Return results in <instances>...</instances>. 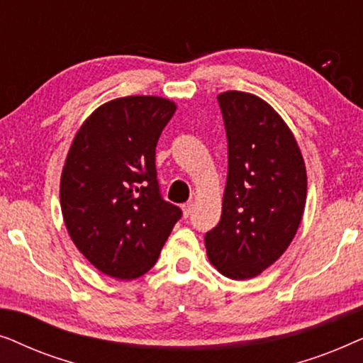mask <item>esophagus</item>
<instances>
[{
  "label": "esophagus",
  "instance_id": "obj_1",
  "mask_svg": "<svg viewBox=\"0 0 363 363\" xmlns=\"http://www.w3.org/2000/svg\"><path fill=\"white\" fill-rule=\"evenodd\" d=\"M182 210H183V216L185 218H188L191 215V210H193V203L190 201V203H185V205L182 206Z\"/></svg>",
  "mask_w": 363,
  "mask_h": 363
}]
</instances>
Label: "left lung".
I'll return each mask as SVG.
<instances>
[{"mask_svg": "<svg viewBox=\"0 0 363 363\" xmlns=\"http://www.w3.org/2000/svg\"><path fill=\"white\" fill-rule=\"evenodd\" d=\"M228 140L220 223L205 235L211 264L250 279L281 257L301 225L307 175L289 127L252 94L218 96Z\"/></svg>", "mask_w": 363, "mask_h": 363, "instance_id": "obj_1", "label": "left lung"}]
</instances>
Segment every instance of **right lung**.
Instances as JSON below:
<instances>
[{"mask_svg": "<svg viewBox=\"0 0 363 363\" xmlns=\"http://www.w3.org/2000/svg\"><path fill=\"white\" fill-rule=\"evenodd\" d=\"M162 97L104 104L74 138L61 177V210L77 250L104 274L137 279L155 264L182 210L163 200L155 168L175 113Z\"/></svg>", "mask_w": 363, "mask_h": 363, "instance_id": "1", "label": "right lung"}]
</instances>
